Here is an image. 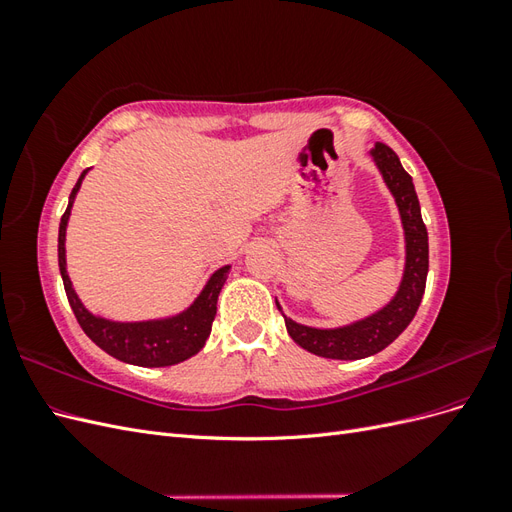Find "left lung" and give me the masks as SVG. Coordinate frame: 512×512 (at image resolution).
<instances>
[{
  "label": "left lung",
  "mask_w": 512,
  "mask_h": 512,
  "mask_svg": "<svg viewBox=\"0 0 512 512\" xmlns=\"http://www.w3.org/2000/svg\"><path fill=\"white\" fill-rule=\"evenodd\" d=\"M380 173L395 196V203L401 213V224L406 232V271L404 280L395 294V299L380 309L378 314L361 322H354L342 329H312L292 322L284 316L288 335L307 352L324 359L354 361L384 350L391 342L404 333V329L416 316L421 305L427 271H429V241L427 228L421 218V205L414 192L412 177L401 166L397 153L384 143H376L371 149ZM282 312V307L277 305Z\"/></svg>",
  "instance_id": "left-lung-1"
}]
</instances>
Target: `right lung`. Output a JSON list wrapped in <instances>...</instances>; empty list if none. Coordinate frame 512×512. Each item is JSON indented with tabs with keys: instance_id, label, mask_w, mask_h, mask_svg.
I'll list each match as a JSON object with an SVG mask.
<instances>
[{
	"instance_id": "add662e5",
	"label": "right lung",
	"mask_w": 512,
	"mask_h": 512,
	"mask_svg": "<svg viewBox=\"0 0 512 512\" xmlns=\"http://www.w3.org/2000/svg\"><path fill=\"white\" fill-rule=\"evenodd\" d=\"M85 173L87 170H83V175L72 188L68 209L61 215L57 241L61 280H64L70 307L76 320H79L81 329L87 333L91 342L123 363L141 367H166L190 359V356H194L205 346L211 333V324L215 312H218V294L226 282L230 267H222L220 271H215L205 290L200 292V297L194 301V305L175 318L153 322H111L91 316L79 301V297H76V292L70 284V277L66 273V224L74 196L81 188Z\"/></svg>"
}]
</instances>
